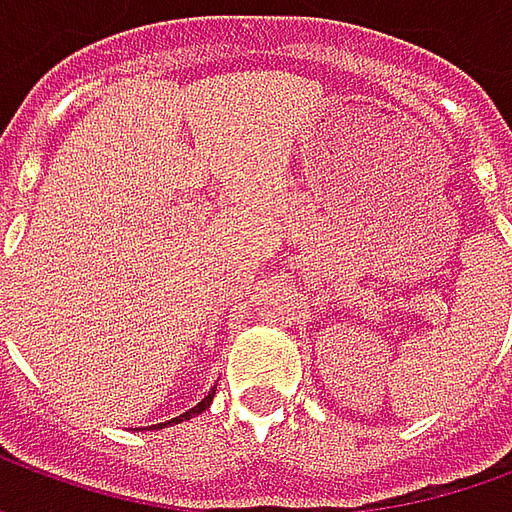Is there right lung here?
Returning a JSON list of instances; mask_svg holds the SVG:
<instances>
[{"label": "right lung", "instance_id": "1", "mask_svg": "<svg viewBox=\"0 0 512 512\" xmlns=\"http://www.w3.org/2000/svg\"><path fill=\"white\" fill-rule=\"evenodd\" d=\"M213 395H216V389H211V392H208V395L202 397V400H200V403H197V406L189 408V411H186V414H180V417H175V419H172V422H175V425H178V422H183V419H191V417H197V414H202V411H205V408L211 406ZM164 425H169V422H164ZM153 428H161V425H153Z\"/></svg>", "mask_w": 512, "mask_h": 512}]
</instances>
